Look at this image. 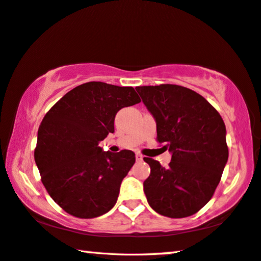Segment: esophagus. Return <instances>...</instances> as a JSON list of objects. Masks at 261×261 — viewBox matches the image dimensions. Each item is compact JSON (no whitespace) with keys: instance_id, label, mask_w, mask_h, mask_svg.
<instances>
[{"instance_id":"obj_1","label":"esophagus","mask_w":261,"mask_h":261,"mask_svg":"<svg viewBox=\"0 0 261 261\" xmlns=\"http://www.w3.org/2000/svg\"><path fill=\"white\" fill-rule=\"evenodd\" d=\"M143 159H144V156L141 155V154H139V153H137V154H136V160H137V162H141V161H143Z\"/></svg>"}]
</instances>
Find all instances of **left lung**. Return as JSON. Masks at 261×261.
<instances>
[{"label":"left lung","instance_id":"1","mask_svg":"<svg viewBox=\"0 0 261 261\" xmlns=\"http://www.w3.org/2000/svg\"><path fill=\"white\" fill-rule=\"evenodd\" d=\"M136 90L155 118L158 141L172 155L168 168L144 159L150 167L144 181L147 201L165 217L192 216L211 200L228 160L225 123L191 89L161 84Z\"/></svg>","mask_w":261,"mask_h":261}]
</instances>
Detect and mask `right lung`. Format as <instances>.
Masks as SVG:
<instances>
[{
	"label": "right lung",
	"mask_w": 261,
	"mask_h": 261,
	"mask_svg": "<svg viewBox=\"0 0 261 261\" xmlns=\"http://www.w3.org/2000/svg\"><path fill=\"white\" fill-rule=\"evenodd\" d=\"M140 102L132 87L103 82L79 85L46 113L34 151L44 187L60 207L77 218H96L115 205L123 178L136 162L132 150L103 151L116 113Z\"/></svg>",
	"instance_id": "1"
}]
</instances>
